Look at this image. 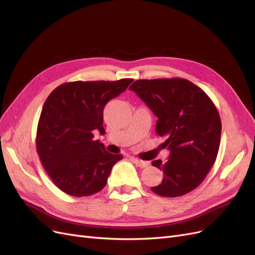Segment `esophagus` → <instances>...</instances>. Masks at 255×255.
<instances>
[{
  "label": "esophagus",
  "instance_id": "esophagus-1",
  "mask_svg": "<svg viewBox=\"0 0 255 255\" xmlns=\"http://www.w3.org/2000/svg\"><path fill=\"white\" fill-rule=\"evenodd\" d=\"M131 159L133 160L134 164L138 166V167H140V168H145V167L148 166V161H144V160H141V159L134 158V157H132Z\"/></svg>",
  "mask_w": 255,
  "mask_h": 255
}]
</instances>
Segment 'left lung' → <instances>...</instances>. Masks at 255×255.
I'll list each match as a JSON object with an SVG mask.
<instances>
[{
    "label": "left lung",
    "instance_id": "obj_1",
    "mask_svg": "<svg viewBox=\"0 0 255 255\" xmlns=\"http://www.w3.org/2000/svg\"><path fill=\"white\" fill-rule=\"evenodd\" d=\"M130 90L157 116L155 132L166 138L170 155L152 165L164 179L151 190L162 197H179L195 190L217 159L222 124L217 108L204 90L184 78L138 80Z\"/></svg>",
    "mask_w": 255,
    "mask_h": 255
}]
</instances>
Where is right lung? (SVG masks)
<instances>
[{
  "instance_id": "1",
  "label": "right lung",
  "mask_w": 255,
  "mask_h": 255,
  "mask_svg": "<svg viewBox=\"0 0 255 255\" xmlns=\"http://www.w3.org/2000/svg\"><path fill=\"white\" fill-rule=\"evenodd\" d=\"M131 78L64 83L45 101L36 131V151L45 170L65 194L83 197L106 186L123 155L106 151L94 131L106 133L103 109L124 93Z\"/></svg>"
}]
</instances>
